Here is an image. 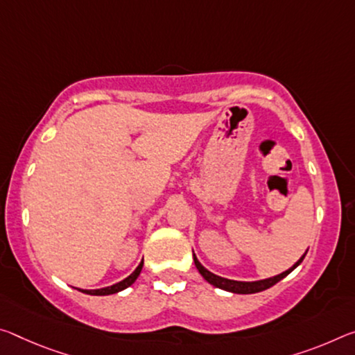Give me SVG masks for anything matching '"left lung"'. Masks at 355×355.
<instances>
[{"label": "left lung", "mask_w": 355, "mask_h": 355, "mask_svg": "<svg viewBox=\"0 0 355 355\" xmlns=\"http://www.w3.org/2000/svg\"><path fill=\"white\" fill-rule=\"evenodd\" d=\"M305 254H306V252H305ZM305 254H303L299 259V261H297L289 270H286V272L277 275V277H272V278H267V279H261V281H234V279H227V278L218 277V275L208 272V270L198 261V257H196V254H193V257H194V263H196V267H198L199 273L208 281V283L215 286V288H219V289L227 291V292H234V294H256V292H261V291H266L268 288H272V286L277 284L278 281H281L283 278L288 277V275L292 272V270L300 266L303 259H305Z\"/></svg>", "instance_id": "left-lung-1"}]
</instances>
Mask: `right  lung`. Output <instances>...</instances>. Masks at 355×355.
I'll use <instances>...</instances> for the list:
<instances>
[{
	"label": "right lung",
	"instance_id": "add662e5",
	"mask_svg": "<svg viewBox=\"0 0 355 355\" xmlns=\"http://www.w3.org/2000/svg\"><path fill=\"white\" fill-rule=\"evenodd\" d=\"M142 267H144V261L139 263V267L134 270V272L129 275L128 278H125L123 281H120V283H116L114 286H109V288H103V289H78L80 292H83V294H88V295H110V294H116V292H120L123 289H126L131 286L134 281L137 279V277L140 275V272H142Z\"/></svg>",
	"mask_w": 355,
	"mask_h": 355
}]
</instances>
